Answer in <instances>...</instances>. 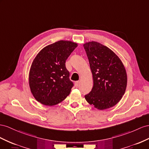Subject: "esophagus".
<instances>
[{"instance_id":"obj_1","label":"esophagus","mask_w":149,"mask_h":149,"mask_svg":"<svg viewBox=\"0 0 149 149\" xmlns=\"http://www.w3.org/2000/svg\"><path fill=\"white\" fill-rule=\"evenodd\" d=\"M79 83H80V81H76L75 82V85L76 87H78L79 86Z\"/></svg>"}]
</instances>
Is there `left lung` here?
Instances as JSON below:
<instances>
[{
  "mask_svg": "<svg viewBox=\"0 0 149 149\" xmlns=\"http://www.w3.org/2000/svg\"><path fill=\"white\" fill-rule=\"evenodd\" d=\"M83 45L93 79V87L85 96L86 100L100 110L112 108L121 100L127 88L124 65L115 53L98 42H86Z\"/></svg>",
  "mask_w": 149,
  "mask_h": 149,
  "instance_id": "8db88e82",
  "label": "left lung"
}]
</instances>
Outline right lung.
I'll return each mask as SVG.
<instances>
[{
  "mask_svg": "<svg viewBox=\"0 0 149 149\" xmlns=\"http://www.w3.org/2000/svg\"><path fill=\"white\" fill-rule=\"evenodd\" d=\"M78 46L75 42L60 40L47 45L38 53L29 72V86L41 104H58L69 95L73 83L65 67L67 58Z\"/></svg>",
  "mask_w": 149,
  "mask_h": 149,
  "instance_id": "obj_1",
  "label": "right lung"
}]
</instances>
